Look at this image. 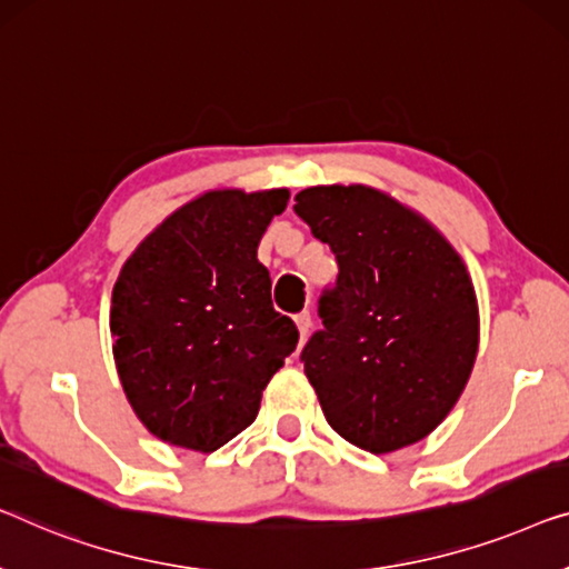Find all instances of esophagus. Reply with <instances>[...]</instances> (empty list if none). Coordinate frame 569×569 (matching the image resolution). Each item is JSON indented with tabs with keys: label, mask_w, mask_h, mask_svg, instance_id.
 <instances>
[{
	"label": "esophagus",
	"mask_w": 569,
	"mask_h": 569,
	"mask_svg": "<svg viewBox=\"0 0 569 569\" xmlns=\"http://www.w3.org/2000/svg\"><path fill=\"white\" fill-rule=\"evenodd\" d=\"M295 323H298V331H300V341H305L308 339V333H310V328H312V316L308 310H302L298 318H295Z\"/></svg>",
	"instance_id": "34e87169"
}]
</instances>
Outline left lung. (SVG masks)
I'll use <instances>...</instances> for the list:
<instances>
[{"label":"left lung","instance_id":"1","mask_svg":"<svg viewBox=\"0 0 569 569\" xmlns=\"http://www.w3.org/2000/svg\"><path fill=\"white\" fill-rule=\"evenodd\" d=\"M295 212L339 261L323 331L302 351L326 421L372 455L418 443L462 398L480 349L465 259L426 216L369 184L308 187Z\"/></svg>","mask_w":569,"mask_h":569}]
</instances>
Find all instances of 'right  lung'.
I'll return each mask as SVG.
<instances>
[{
  "label": "right lung",
  "instance_id": "right-lung-1",
  "mask_svg": "<svg viewBox=\"0 0 569 569\" xmlns=\"http://www.w3.org/2000/svg\"><path fill=\"white\" fill-rule=\"evenodd\" d=\"M290 189H208L122 264L110 333L122 392L163 443L210 455L253 423L261 392L298 346L257 259Z\"/></svg>",
  "mask_w": 569,
  "mask_h": 569
}]
</instances>
